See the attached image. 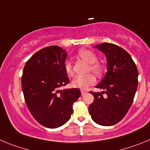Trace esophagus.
I'll list each match as a JSON object with an SVG mask.
<instances>
[{
    "instance_id": "1",
    "label": "esophagus",
    "mask_w": 150,
    "mask_h": 150,
    "mask_svg": "<svg viewBox=\"0 0 150 150\" xmlns=\"http://www.w3.org/2000/svg\"><path fill=\"white\" fill-rule=\"evenodd\" d=\"M81 93L82 95H83V94H85L86 93H87V91H86V90H81Z\"/></svg>"
}]
</instances>
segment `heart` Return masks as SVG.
<instances>
[{"instance_id": "1", "label": "heart", "mask_w": 150, "mask_h": 150, "mask_svg": "<svg viewBox=\"0 0 150 150\" xmlns=\"http://www.w3.org/2000/svg\"><path fill=\"white\" fill-rule=\"evenodd\" d=\"M78 55L82 60L90 64L89 66V72H93L96 75H101L104 72L105 67L102 62L97 60V55L93 51L89 49H80L78 52ZM63 67L66 73L68 75H73L72 63L69 60H67L63 63ZM96 79L95 76L92 74L87 75L86 76H77L74 78L72 81V86L75 88L87 89L89 86L93 85L96 83Z\"/></svg>"}]
</instances>
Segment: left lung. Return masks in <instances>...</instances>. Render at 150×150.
<instances>
[{
  "label": "left lung",
  "instance_id": "1",
  "mask_svg": "<svg viewBox=\"0 0 150 150\" xmlns=\"http://www.w3.org/2000/svg\"><path fill=\"white\" fill-rule=\"evenodd\" d=\"M96 48L106 56L108 72L96 86L104 90L102 93L90 92L94 100L89 112L94 122L109 126L120 122L130 108L137 90L138 71L130 54L121 47L104 42Z\"/></svg>",
  "mask_w": 150,
  "mask_h": 150
}]
</instances>
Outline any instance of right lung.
<instances>
[{"instance_id": "right-lung-1", "label": "right lung", "mask_w": 150, "mask_h": 150, "mask_svg": "<svg viewBox=\"0 0 150 150\" xmlns=\"http://www.w3.org/2000/svg\"><path fill=\"white\" fill-rule=\"evenodd\" d=\"M66 51L59 46L42 48L26 62L21 87L28 110L39 123L49 129L64 125L81 96L78 88L60 90L69 83L63 63Z\"/></svg>"}]
</instances>
